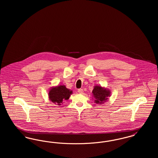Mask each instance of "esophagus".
<instances>
[{
    "label": "esophagus",
    "mask_w": 158,
    "mask_h": 158,
    "mask_svg": "<svg viewBox=\"0 0 158 158\" xmlns=\"http://www.w3.org/2000/svg\"><path fill=\"white\" fill-rule=\"evenodd\" d=\"M77 92H78L79 94H83V90L82 89H79L77 90Z\"/></svg>",
    "instance_id": "34e87169"
}]
</instances>
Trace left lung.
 <instances>
[{
  "label": "left lung",
  "instance_id": "obj_1",
  "mask_svg": "<svg viewBox=\"0 0 158 158\" xmlns=\"http://www.w3.org/2000/svg\"><path fill=\"white\" fill-rule=\"evenodd\" d=\"M111 90L101 85H95L92 90V97L94 99V102L98 104H102L107 101L111 97Z\"/></svg>",
  "mask_w": 158,
  "mask_h": 158
}]
</instances>
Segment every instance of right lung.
<instances>
[{
	"label": "right lung",
	"instance_id": "1",
	"mask_svg": "<svg viewBox=\"0 0 158 158\" xmlns=\"http://www.w3.org/2000/svg\"><path fill=\"white\" fill-rule=\"evenodd\" d=\"M73 91L68 89L64 85H60L52 87L48 90V98L56 105H61L63 101L68 100Z\"/></svg>",
	"mask_w": 158,
	"mask_h": 158
}]
</instances>
